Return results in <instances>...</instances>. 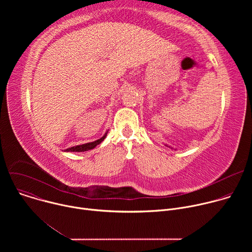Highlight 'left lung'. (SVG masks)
Returning a JSON list of instances; mask_svg holds the SVG:
<instances>
[{
    "label": "left lung",
    "instance_id": "left-lung-1",
    "mask_svg": "<svg viewBox=\"0 0 252 252\" xmlns=\"http://www.w3.org/2000/svg\"><path fill=\"white\" fill-rule=\"evenodd\" d=\"M165 146H166V145H165ZM166 147H168V148H170V147H169V146H166ZM171 149H172V148H171Z\"/></svg>",
    "mask_w": 252,
    "mask_h": 252
}]
</instances>
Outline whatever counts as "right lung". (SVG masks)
Returning a JSON list of instances; mask_svg holds the SVG:
<instances>
[{
  "mask_svg": "<svg viewBox=\"0 0 252 252\" xmlns=\"http://www.w3.org/2000/svg\"><path fill=\"white\" fill-rule=\"evenodd\" d=\"M107 132H109V130H106L105 133H104L100 138H98V139H96V140H94V141L88 142V143H84V145H80V146H76V147H71V148H68V149L64 150L63 152H67V153H68V152H71V153H73V152L82 153V152H87V151L93 150V149H94L96 146H98L99 143L105 138Z\"/></svg>",
  "mask_w": 252,
  "mask_h": 252,
  "instance_id": "obj_1",
  "label": "right lung"
}]
</instances>
